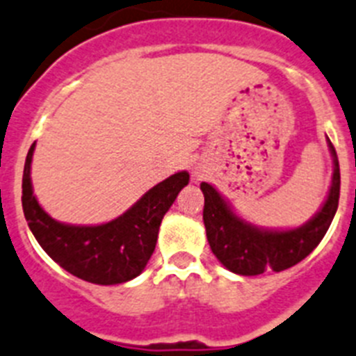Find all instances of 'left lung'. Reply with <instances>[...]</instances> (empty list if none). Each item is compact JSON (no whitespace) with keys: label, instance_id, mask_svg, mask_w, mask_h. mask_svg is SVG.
<instances>
[{"label":"left lung","instance_id":"8db88e82","mask_svg":"<svg viewBox=\"0 0 356 356\" xmlns=\"http://www.w3.org/2000/svg\"><path fill=\"white\" fill-rule=\"evenodd\" d=\"M333 154V178L323 209L299 229L265 230L247 223L234 214L230 205L211 184L203 181L205 196L203 223L214 256L225 268L239 275H259L263 272H282L309 256L330 229L340 196V169L335 147L327 140Z\"/></svg>","mask_w":356,"mask_h":356}]
</instances>
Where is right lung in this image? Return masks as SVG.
Instances as JSON below:
<instances>
[{
    "instance_id": "add662e5",
    "label": "right lung",
    "mask_w": 356,
    "mask_h": 356,
    "mask_svg": "<svg viewBox=\"0 0 356 356\" xmlns=\"http://www.w3.org/2000/svg\"><path fill=\"white\" fill-rule=\"evenodd\" d=\"M23 171V212L38 243L57 265L93 284H118L140 275L156 247L158 229L178 193L189 184V172H176L154 185L117 220L95 227H75L51 220L32 191L30 163Z\"/></svg>"
}]
</instances>
